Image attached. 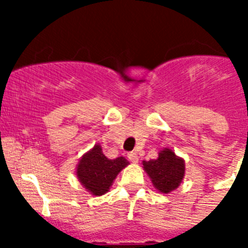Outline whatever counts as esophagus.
Segmentation results:
<instances>
[{"instance_id":"esophagus-1","label":"esophagus","mask_w":248,"mask_h":248,"mask_svg":"<svg viewBox=\"0 0 248 248\" xmlns=\"http://www.w3.org/2000/svg\"><path fill=\"white\" fill-rule=\"evenodd\" d=\"M128 159L130 160L131 163H134V164H137L138 161H139V156H138L137 153H129Z\"/></svg>"}]
</instances>
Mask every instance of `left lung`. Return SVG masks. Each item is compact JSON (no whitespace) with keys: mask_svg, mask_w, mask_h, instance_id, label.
I'll return each instance as SVG.
<instances>
[{"mask_svg":"<svg viewBox=\"0 0 248 248\" xmlns=\"http://www.w3.org/2000/svg\"><path fill=\"white\" fill-rule=\"evenodd\" d=\"M143 169L150 177L155 189L161 194L176 190L185 176V160L177 156L170 148L159 151L156 159L144 160Z\"/></svg>","mask_w":248,"mask_h":248,"instance_id":"1","label":"left lung"}]
</instances>
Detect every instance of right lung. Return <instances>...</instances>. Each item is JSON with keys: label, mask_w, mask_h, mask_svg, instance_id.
Here are the masks:
<instances>
[{"label": "right lung", "mask_w": 248, "mask_h": 248, "mask_svg": "<svg viewBox=\"0 0 248 248\" xmlns=\"http://www.w3.org/2000/svg\"><path fill=\"white\" fill-rule=\"evenodd\" d=\"M129 165L124 156L108 159L103 154L100 144H95L79 159L76 175L85 190L94 196L107 194L115 177Z\"/></svg>", "instance_id": "obj_1"}]
</instances>
